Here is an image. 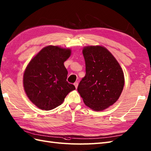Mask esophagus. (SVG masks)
<instances>
[{
    "instance_id": "1",
    "label": "esophagus",
    "mask_w": 151,
    "mask_h": 151,
    "mask_svg": "<svg viewBox=\"0 0 151 151\" xmlns=\"http://www.w3.org/2000/svg\"><path fill=\"white\" fill-rule=\"evenodd\" d=\"M73 85H74V86H75V87H76V88H78V82H75L74 84H73Z\"/></svg>"
}]
</instances>
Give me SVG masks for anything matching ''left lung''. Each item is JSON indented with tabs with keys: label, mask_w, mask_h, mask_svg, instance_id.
<instances>
[{
	"label": "left lung",
	"mask_w": 151,
	"mask_h": 151,
	"mask_svg": "<svg viewBox=\"0 0 151 151\" xmlns=\"http://www.w3.org/2000/svg\"><path fill=\"white\" fill-rule=\"evenodd\" d=\"M86 74L78 87L85 104L96 111L113 105L124 86L123 72L108 50L101 46L84 48Z\"/></svg>",
	"instance_id": "left-lung-1"
}]
</instances>
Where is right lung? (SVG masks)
Instances as JSON below:
<instances>
[{"label": "right lung", "mask_w": 151, "mask_h": 151, "mask_svg": "<svg viewBox=\"0 0 151 151\" xmlns=\"http://www.w3.org/2000/svg\"><path fill=\"white\" fill-rule=\"evenodd\" d=\"M71 50L57 46L42 48L26 67L23 84L26 95L39 109L50 110L61 105L75 86L66 81L64 62Z\"/></svg>", "instance_id": "obj_1"}]
</instances>
